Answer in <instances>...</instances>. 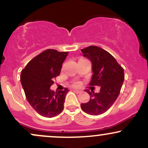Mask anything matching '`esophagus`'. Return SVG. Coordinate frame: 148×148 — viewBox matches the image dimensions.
Masks as SVG:
<instances>
[{
  "instance_id": "obj_1",
  "label": "esophagus",
  "mask_w": 148,
  "mask_h": 148,
  "mask_svg": "<svg viewBox=\"0 0 148 148\" xmlns=\"http://www.w3.org/2000/svg\"><path fill=\"white\" fill-rule=\"evenodd\" d=\"M74 92H75L76 93H81V92H82V91L80 90H74Z\"/></svg>"
}]
</instances>
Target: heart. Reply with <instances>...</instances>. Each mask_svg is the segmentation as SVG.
I'll use <instances>...</instances> for the list:
<instances>
[{
    "label": "heart",
    "mask_w": 148,
    "mask_h": 148,
    "mask_svg": "<svg viewBox=\"0 0 148 148\" xmlns=\"http://www.w3.org/2000/svg\"><path fill=\"white\" fill-rule=\"evenodd\" d=\"M75 85H78V83H76V84H75Z\"/></svg>",
    "instance_id": "1"
}]
</instances>
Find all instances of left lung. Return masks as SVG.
<instances>
[{
  "label": "left lung",
  "instance_id": "left-lung-1",
  "mask_svg": "<svg viewBox=\"0 0 148 148\" xmlns=\"http://www.w3.org/2000/svg\"><path fill=\"white\" fill-rule=\"evenodd\" d=\"M81 51L92 64L93 74L89 85L100 86L98 93L86 90L90 100L81 103V107L88 114H102L111 108L120 94L125 80L124 69L111 54L99 47L90 46Z\"/></svg>",
  "mask_w": 148,
  "mask_h": 148
}]
</instances>
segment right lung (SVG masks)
Wrapping results in <instances>:
<instances>
[{
  "label": "right lung",
  "instance_id": "obj_1",
  "mask_svg": "<svg viewBox=\"0 0 148 148\" xmlns=\"http://www.w3.org/2000/svg\"><path fill=\"white\" fill-rule=\"evenodd\" d=\"M69 52L47 49L34 58L21 71V83L25 97L33 108L42 116L53 118L64 108L69 90L54 92L50 89L53 79L60 74L62 64Z\"/></svg>",
  "mask_w": 148,
  "mask_h": 148
}]
</instances>
